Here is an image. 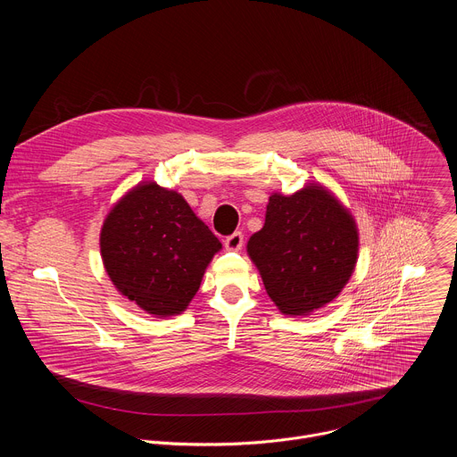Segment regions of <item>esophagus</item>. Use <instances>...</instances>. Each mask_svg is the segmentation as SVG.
Instances as JSON below:
<instances>
[{
    "instance_id": "34e87169",
    "label": "esophagus",
    "mask_w": 457,
    "mask_h": 457,
    "mask_svg": "<svg viewBox=\"0 0 457 457\" xmlns=\"http://www.w3.org/2000/svg\"><path fill=\"white\" fill-rule=\"evenodd\" d=\"M224 245H226V249H229V251H238V249H242V245H244V235H242L240 231H237V233L226 237Z\"/></svg>"
}]
</instances>
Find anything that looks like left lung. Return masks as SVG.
Returning <instances> with one entry per match:
<instances>
[{
    "label": "left lung",
    "mask_w": 457,
    "mask_h": 457,
    "mask_svg": "<svg viewBox=\"0 0 457 457\" xmlns=\"http://www.w3.org/2000/svg\"><path fill=\"white\" fill-rule=\"evenodd\" d=\"M270 298L287 316L331 303L354 273L360 233L353 213L320 182L273 193L262 229L247 240Z\"/></svg>",
    "instance_id": "obj_1"
}]
</instances>
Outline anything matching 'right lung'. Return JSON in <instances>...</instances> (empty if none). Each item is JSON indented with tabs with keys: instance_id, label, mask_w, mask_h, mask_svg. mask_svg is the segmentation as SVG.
Wrapping results in <instances>:
<instances>
[{
	"instance_id": "right-lung-1",
	"label": "right lung",
	"mask_w": 457,
	"mask_h": 457,
	"mask_svg": "<svg viewBox=\"0 0 457 457\" xmlns=\"http://www.w3.org/2000/svg\"><path fill=\"white\" fill-rule=\"evenodd\" d=\"M99 245L119 295L157 318L187 309L222 249L182 195L155 180L136 184L112 206Z\"/></svg>"
}]
</instances>
